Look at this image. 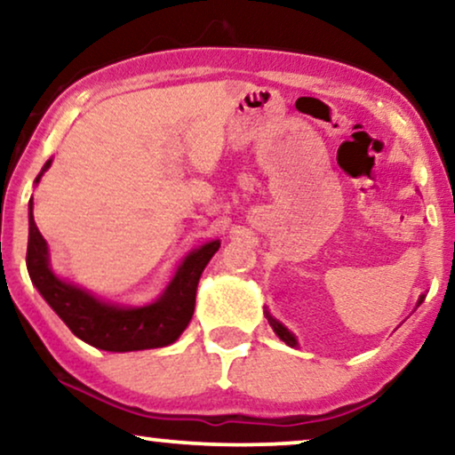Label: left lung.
<instances>
[{
    "label": "left lung",
    "mask_w": 455,
    "mask_h": 455,
    "mask_svg": "<svg viewBox=\"0 0 455 455\" xmlns=\"http://www.w3.org/2000/svg\"><path fill=\"white\" fill-rule=\"evenodd\" d=\"M420 302H422V298H420ZM267 319H269V323H271V327H273V331H275V333L279 335V339H282V341H285V344H288V346H291V347H294V346L298 344V341H296V338H294V335H291V333L288 331V329H285V327L282 325V323H279V321H275V319H273V316H271V315H267Z\"/></svg>",
    "instance_id": "obj_1"
}]
</instances>
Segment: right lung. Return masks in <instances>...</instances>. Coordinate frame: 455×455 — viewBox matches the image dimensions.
Masks as SVG:
<instances>
[{"label":"right lung","instance_id":"right-lung-1","mask_svg":"<svg viewBox=\"0 0 455 455\" xmlns=\"http://www.w3.org/2000/svg\"><path fill=\"white\" fill-rule=\"evenodd\" d=\"M52 165L47 161L43 172ZM43 172L36 176L39 182ZM220 251V240L209 242L190 252L180 267L176 277L167 285L157 302L139 308H124L97 300L89 291L58 279L49 269L47 242L36 228L33 217V198L28 215V275L70 331L86 344L108 352H132L164 347L173 344L192 319L196 300V285L211 257Z\"/></svg>","mask_w":455,"mask_h":455}]
</instances>
